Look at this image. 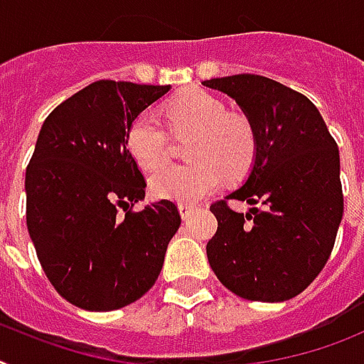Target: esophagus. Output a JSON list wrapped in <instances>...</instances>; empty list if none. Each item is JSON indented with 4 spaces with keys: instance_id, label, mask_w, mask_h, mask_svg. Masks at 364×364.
Masks as SVG:
<instances>
[{
    "instance_id": "esophagus-1",
    "label": "esophagus",
    "mask_w": 364,
    "mask_h": 364,
    "mask_svg": "<svg viewBox=\"0 0 364 364\" xmlns=\"http://www.w3.org/2000/svg\"><path fill=\"white\" fill-rule=\"evenodd\" d=\"M178 210H180V215L186 219V218H189V214H191V212H193L195 206H193V204H189V203H180Z\"/></svg>"
}]
</instances>
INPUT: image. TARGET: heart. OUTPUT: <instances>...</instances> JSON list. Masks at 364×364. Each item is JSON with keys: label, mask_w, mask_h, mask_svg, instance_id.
I'll use <instances>...</instances> for the list:
<instances>
[{"label": "heart", "mask_w": 364, "mask_h": 364, "mask_svg": "<svg viewBox=\"0 0 364 364\" xmlns=\"http://www.w3.org/2000/svg\"><path fill=\"white\" fill-rule=\"evenodd\" d=\"M171 132L191 135L186 158L150 176L158 199L195 203L219 188L221 180H240L257 158V132L247 117L227 109L223 100L203 89H188L165 104ZM126 149L141 169L152 171L169 158V134L152 113H141L126 130Z\"/></svg>", "instance_id": "heart-1"}]
</instances>
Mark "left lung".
I'll use <instances>...</instances> for the list:
<instances>
[{
	"instance_id": "obj_1",
	"label": "left lung",
	"mask_w": 364,
	"mask_h": 364,
	"mask_svg": "<svg viewBox=\"0 0 364 364\" xmlns=\"http://www.w3.org/2000/svg\"><path fill=\"white\" fill-rule=\"evenodd\" d=\"M203 85L234 98L257 132L245 184L210 206L218 219L210 266L243 299H292L322 272L337 238L344 212L337 143L307 96L279 81L236 74ZM229 198L252 208L234 213Z\"/></svg>"
}]
</instances>
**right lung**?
<instances>
[{"instance_id": "1", "label": "right lung", "mask_w": 364, "mask_h": 364, "mask_svg": "<svg viewBox=\"0 0 364 364\" xmlns=\"http://www.w3.org/2000/svg\"><path fill=\"white\" fill-rule=\"evenodd\" d=\"M169 85L95 81L46 117L26 169L27 230L57 292L85 311H115L156 283L180 227L175 203L145 199L126 130Z\"/></svg>"}]
</instances>
